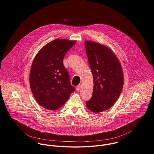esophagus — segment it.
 Returning a JSON list of instances; mask_svg holds the SVG:
<instances>
[{"instance_id":"obj_1","label":"esophagus","mask_w":154,"mask_h":154,"mask_svg":"<svg viewBox=\"0 0 154 154\" xmlns=\"http://www.w3.org/2000/svg\"><path fill=\"white\" fill-rule=\"evenodd\" d=\"M80 88H81V84H79V85H77V87H76V90H77V91H80Z\"/></svg>"}]
</instances>
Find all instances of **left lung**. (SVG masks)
<instances>
[{"instance_id":"1","label":"left lung","mask_w":154,"mask_h":154,"mask_svg":"<svg viewBox=\"0 0 154 154\" xmlns=\"http://www.w3.org/2000/svg\"><path fill=\"white\" fill-rule=\"evenodd\" d=\"M85 46L94 79L92 97L86 101V106L92 112H103L114 104L122 91V67L117 56L106 46L91 41H85Z\"/></svg>"}]
</instances>
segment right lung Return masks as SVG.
<instances>
[{"label":"right lung","mask_w":154,"mask_h":154,"mask_svg":"<svg viewBox=\"0 0 154 154\" xmlns=\"http://www.w3.org/2000/svg\"><path fill=\"white\" fill-rule=\"evenodd\" d=\"M75 43L56 39L42 48L33 60L29 77L30 88L36 101L48 110L60 108L75 91L63 59Z\"/></svg>","instance_id":"1"}]
</instances>
